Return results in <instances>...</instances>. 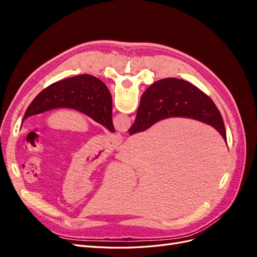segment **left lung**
Here are the masks:
<instances>
[{
	"instance_id": "obj_1",
	"label": "left lung",
	"mask_w": 257,
	"mask_h": 257,
	"mask_svg": "<svg viewBox=\"0 0 257 257\" xmlns=\"http://www.w3.org/2000/svg\"><path fill=\"white\" fill-rule=\"evenodd\" d=\"M57 108H71L82 112L114 132L111 94L106 84L94 76L83 74L50 84L29 105L22 122L31 115Z\"/></svg>"
}]
</instances>
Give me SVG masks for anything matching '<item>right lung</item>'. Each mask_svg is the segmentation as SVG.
<instances>
[{
    "mask_svg": "<svg viewBox=\"0 0 257 257\" xmlns=\"http://www.w3.org/2000/svg\"><path fill=\"white\" fill-rule=\"evenodd\" d=\"M175 116L211 125L227 143L223 118L212 99L195 85L178 78L158 80L144 92L135 122L128 130L130 135L146 131L161 120Z\"/></svg>",
    "mask_w": 257,
    "mask_h": 257,
    "instance_id": "add662e5",
    "label": "right lung"
}]
</instances>
